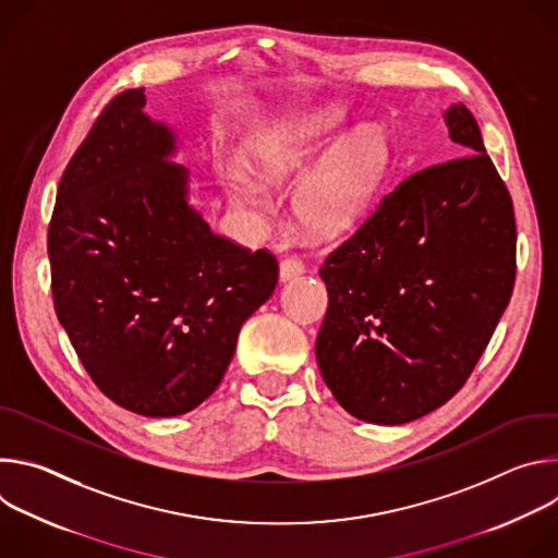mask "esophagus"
Returning a JSON list of instances; mask_svg holds the SVG:
<instances>
[{
	"mask_svg": "<svg viewBox=\"0 0 558 558\" xmlns=\"http://www.w3.org/2000/svg\"><path fill=\"white\" fill-rule=\"evenodd\" d=\"M302 274H304V265H302L300 260H295V258H284V260L280 263V269H278L280 282H289V280L302 276Z\"/></svg>",
	"mask_w": 558,
	"mask_h": 558,
	"instance_id": "esophagus-1",
	"label": "esophagus"
}]
</instances>
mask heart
<instances>
[{
    "instance_id": "obj_1",
    "label": "heart",
    "mask_w": 558,
    "mask_h": 558,
    "mask_svg": "<svg viewBox=\"0 0 558 558\" xmlns=\"http://www.w3.org/2000/svg\"><path fill=\"white\" fill-rule=\"evenodd\" d=\"M342 117L333 108L280 119L245 147L243 170L227 174L235 205L263 211L269 196L262 186L295 185L291 214L311 238H336L366 211L388 168V141L379 125L362 123L340 134ZM264 184L260 186L259 183Z\"/></svg>"
}]
</instances>
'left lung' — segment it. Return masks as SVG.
<instances>
[{"mask_svg": "<svg viewBox=\"0 0 558 558\" xmlns=\"http://www.w3.org/2000/svg\"><path fill=\"white\" fill-rule=\"evenodd\" d=\"M461 154L411 174L320 269L329 311L315 340L340 407L407 424L463 386L517 274L512 198L463 104L444 112Z\"/></svg>", "mask_w": 558, "mask_h": 558, "instance_id": "obj_1", "label": "left lung"}]
</instances>
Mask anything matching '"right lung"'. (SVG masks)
I'll list each match as a JSON object with an SVG mask.
<instances>
[{"instance_id": "right-lung-1", "label": "right lung", "mask_w": 558, "mask_h": 558, "mask_svg": "<svg viewBox=\"0 0 558 558\" xmlns=\"http://www.w3.org/2000/svg\"><path fill=\"white\" fill-rule=\"evenodd\" d=\"M143 108V88L121 93L70 158L48 258L57 317L101 392L177 417L218 388L278 265L209 229L172 161L177 132Z\"/></svg>"}]
</instances>
